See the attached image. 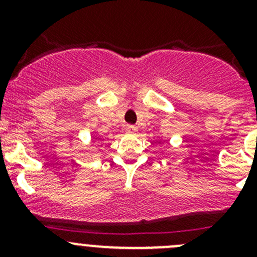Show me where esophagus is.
Returning a JSON list of instances; mask_svg holds the SVG:
<instances>
[{
    "label": "esophagus",
    "mask_w": 257,
    "mask_h": 257,
    "mask_svg": "<svg viewBox=\"0 0 257 257\" xmlns=\"http://www.w3.org/2000/svg\"><path fill=\"white\" fill-rule=\"evenodd\" d=\"M126 132H129V133H136L137 131H138V128H137L136 125H131V124H128V125L125 126Z\"/></svg>",
    "instance_id": "obj_1"
}]
</instances>
